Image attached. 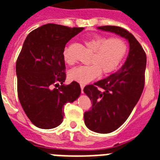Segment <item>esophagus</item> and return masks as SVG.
Instances as JSON below:
<instances>
[{
  "mask_svg": "<svg viewBox=\"0 0 160 160\" xmlns=\"http://www.w3.org/2000/svg\"><path fill=\"white\" fill-rule=\"evenodd\" d=\"M80 87H81L82 93H83V88H84V85H83V84H81V85H80Z\"/></svg>",
  "mask_w": 160,
  "mask_h": 160,
  "instance_id": "34e87169",
  "label": "esophagus"
}]
</instances>
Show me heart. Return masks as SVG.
<instances>
[{"instance_id": "heart-1", "label": "heart", "mask_w": 160, "mask_h": 160, "mask_svg": "<svg viewBox=\"0 0 160 160\" xmlns=\"http://www.w3.org/2000/svg\"><path fill=\"white\" fill-rule=\"evenodd\" d=\"M85 45L93 51L89 66H81L69 71L68 78L81 84H86L103 73L107 75L117 69L127 51V44L121 38H109L92 36L83 40ZM64 61L72 64L67 50L63 52Z\"/></svg>"}]
</instances>
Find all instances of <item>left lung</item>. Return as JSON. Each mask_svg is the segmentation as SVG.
I'll return each instance as SVG.
<instances>
[{
  "mask_svg": "<svg viewBox=\"0 0 160 160\" xmlns=\"http://www.w3.org/2000/svg\"><path fill=\"white\" fill-rule=\"evenodd\" d=\"M98 28L123 37L130 47L127 61L116 72L83 88L92 102L91 110L84 113L86 127L95 132L110 133L127 121L141 97L147 57L141 44L127 29L117 26Z\"/></svg>",
  "mask_w": 160,
  "mask_h": 160,
  "instance_id": "obj_1",
  "label": "left lung"
}]
</instances>
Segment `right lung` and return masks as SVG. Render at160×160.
<instances>
[{"label":"right lung","mask_w":160,"mask_h":160,"mask_svg":"<svg viewBox=\"0 0 160 160\" xmlns=\"http://www.w3.org/2000/svg\"><path fill=\"white\" fill-rule=\"evenodd\" d=\"M83 28L48 23L27 36L16 63L18 95L31 122L52 129L63 121L64 105L81 93L77 82L68 85L63 52L66 44Z\"/></svg>","instance_id":"add662e5"}]
</instances>
